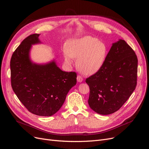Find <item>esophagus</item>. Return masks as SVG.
I'll return each instance as SVG.
<instances>
[{
  "instance_id": "1",
  "label": "esophagus",
  "mask_w": 149,
  "mask_h": 149,
  "mask_svg": "<svg viewBox=\"0 0 149 149\" xmlns=\"http://www.w3.org/2000/svg\"><path fill=\"white\" fill-rule=\"evenodd\" d=\"M77 81H78V82H79V83L82 82L83 81V78H82V76H81L78 75V76H77Z\"/></svg>"
}]
</instances>
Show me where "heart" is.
I'll return each instance as SVG.
<instances>
[{
    "label": "heart",
    "mask_w": 149,
    "mask_h": 149,
    "mask_svg": "<svg viewBox=\"0 0 149 149\" xmlns=\"http://www.w3.org/2000/svg\"><path fill=\"white\" fill-rule=\"evenodd\" d=\"M107 55L105 43L92 36H84L70 40L63 49V55L68 65L78 58L77 66L84 74L91 75L100 70Z\"/></svg>",
    "instance_id": "1"
}]
</instances>
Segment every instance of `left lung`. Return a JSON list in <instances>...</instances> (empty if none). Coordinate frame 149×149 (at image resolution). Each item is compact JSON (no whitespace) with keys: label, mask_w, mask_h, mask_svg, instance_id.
Segmentation results:
<instances>
[{"label":"left lung","mask_w":149,"mask_h":149,"mask_svg":"<svg viewBox=\"0 0 149 149\" xmlns=\"http://www.w3.org/2000/svg\"><path fill=\"white\" fill-rule=\"evenodd\" d=\"M137 63L136 53L124 40L112 43L100 70L86 79L89 107L102 115L118 111L136 89Z\"/></svg>","instance_id":"left-lung-1"}]
</instances>
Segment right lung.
I'll list each match as a JSON object with an SVG mask.
<instances>
[{"mask_svg": "<svg viewBox=\"0 0 149 149\" xmlns=\"http://www.w3.org/2000/svg\"><path fill=\"white\" fill-rule=\"evenodd\" d=\"M39 35H29L12 54L11 85L17 97L31 113L51 116L63 104L68 93L76 84L77 74L62 71L55 60L43 65L31 61V45L41 43Z\"/></svg>", "mask_w": 149, "mask_h": 149, "instance_id": "obj_1", "label": "right lung"}]
</instances>
